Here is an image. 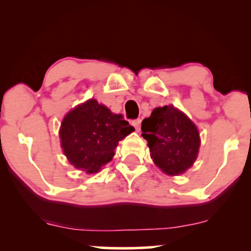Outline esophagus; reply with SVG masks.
<instances>
[{
  "mask_svg": "<svg viewBox=\"0 0 251 251\" xmlns=\"http://www.w3.org/2000/svg\"><path fill=\"white\" fill-rule=\"evenodd\" d=\"M140 124H142V120H140V119L132 120V125L134 126V128L137 129V131H140Z\"/></svg>",
  "mask_w": 251,
  "mask_h": 251,
  "instance_id": "1",
  "label": "esophagus"
}]
</instances>
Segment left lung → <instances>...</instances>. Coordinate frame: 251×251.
I'll return each mask as SVG.
<instances>
[{
    "mask_svg": "<svg viewBox=\"0 0 251 251\" xmlns=\"http://www.w3.org/2000/svg\"><path fill=\"white\" fill-rule=\"evenodd\" d=\"M142 135L151 158L164 174L178 176L191 168L201 146L198 129L183 112L166 105L143 120Z\"/></svg>",
    "mask_w": 251,
    "mask_h": 251,
    "instance_id": "left-lung-1",
    "label": "left lung"
}]
</instances>
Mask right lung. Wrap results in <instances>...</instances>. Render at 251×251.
I'll list each match as a JSON object with an SVG mask.
<instances>
[{
	"label": "right lung",
	"mask_w": 251,
	"mask_h": 251,
	"mask_svg": "<svg viewBox=\"0 0 251 251\" xmlns=\"http://www.w3.org/2000/svg\"><path fill=\"white\" fill-rule=\"evenodd\" d=\"M133 131L122 114L89 99L66 114L59 134L68 162L86 174H97L111 162L118 143Z\"/></svg>",
	"instance_id": "obj_1"
}]
</instances>
